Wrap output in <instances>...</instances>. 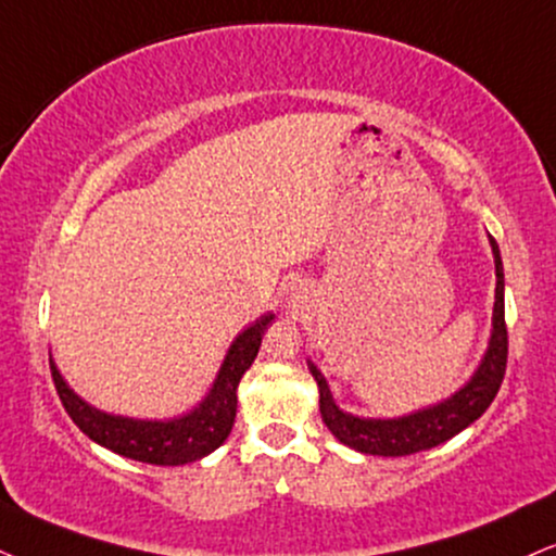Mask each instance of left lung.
Here are the masks:
<instances>
[{
	"instance_id": "obj_1",
	"label": "left lung",
	"mask_w": 556,
	"mask_h": 556,
	"mask_svg": "<svg viewBox=\"0 0 556 556\" xmlns=\"http://www.w3.org/2000/svg\"><path fill=\"white\" fill-rule=\"evenodd\" d=\"M492 255H495V314H492V338L490 348L484 353L482 366L471 376V381L462 392H456L451 400L433 407L420 409V413L396 417V420H366V417H353L334 404L330 387L325 376L317 371V366L309 363V371L319 387V413L330 433L340 443L351 445L361 454L374 456H409L417 451H428L433 445L448 441L464 428H469L477 417L484 415L500 392L505 366H508V325H505V280H503V260L495 239H490Z\"/></svg>"
}]
</instances>
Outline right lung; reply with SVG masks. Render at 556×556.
I'll return each instance as SVG.
<instances>
[{
	"mask_svg": "<svg viewBox=\"0 0 556 556\" xmlns=\"http://www.w3.org/2000/svg\"><path fill=\"white\" fill-rule=\"evenodd\" d=\"M270 321L273 314H265L231 342L208 396L198 404L193 413L175 417V420H131V417L100 413L66 387V381L61 379L56 366L51 363L53 387H56L59 400L68 417L94 443L105 445V448L126 458H134V462L156 464V467H180V464L198 462V458L216 451L231 433V425L237 417V387L255 361Z\"/></svg>",
	"mask_w": 556,
	"mask_h": 556,
	"instance_id": "add662e5",
	"label": "right lung"
}]
</instances>
